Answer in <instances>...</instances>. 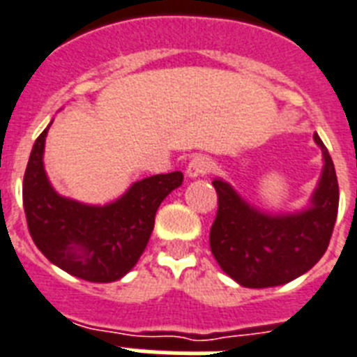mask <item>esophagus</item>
Here are the masks:
<instances>
[{"label":"esophagus","mask_w":357,"mask_h":357,"mask_svg":"<svg viewBox=\"0 0 357 357\" xmlns=\"http://www.w3.org/2000/svg\"><path fill=\"white\" fill-rule=\"evenodd\" d=\"M214 167V161L208 158V155L197 154L194 155L192 160L188 161L187 165V176L188 178H199V176H205L208 174Z\"/></svg>","instance_id":"34e87169"}]
</instances>
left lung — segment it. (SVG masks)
<instances>
[{"label":"left lung","mask_w":357,"mask_h":357,"mask_svg":"<svg viewBox=\"0 0 357 357\" xmlns=\"http://www.w3.org/2000/svg\"><path fill=\"white\" fill-rule=\"evenodd\" d=\"M323 172L310 206L298 214H266L250 206L223 179H214L218 214L211 229V250L225 274L241 287L285 285L316 265L325 254L337 218L340 187L326 146Z\"/></svg>","instance_id":"left-lung-1"}]
</instances>
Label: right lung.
Masks as SVG:
<instances>
[{
  "label": "right lung",
  "instance_id": "1",
  "mask_svg": "<svg viewBox=\"0 0 357 357\" xmlns=\"http://www.w3.org/2000/svg\"><path fill=\"white\" fill-rule=\"evenodd\" d=\"M49 127L36 139L23 178L29 232L43 256L61 271L92 283L119 280L143 254L155 212L165 197L183 183V174H155L136 181L114 203L83 205L59 196L45 174Z\"/></svg>",
  "mask_w": 357,
  "mask_h": 357
}]
</instances>
